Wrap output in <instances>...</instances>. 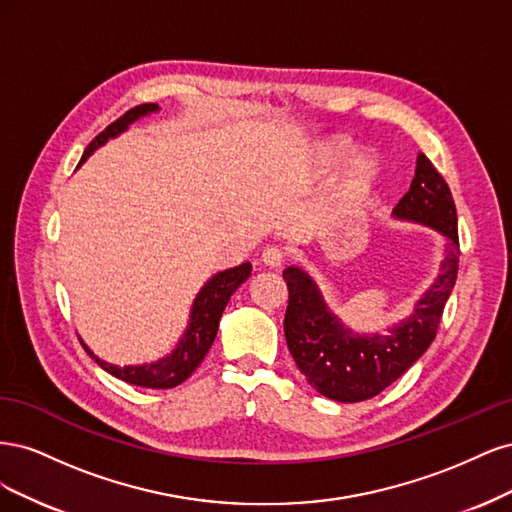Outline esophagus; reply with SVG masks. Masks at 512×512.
Instances as JSON below:
<instances>
[{
	"instance_id": "34e87169",
	"label": "esophagus",
	"mask_w": 512,
	"mask_h": 512,
	"mask_svg": "<svg viewBox=\"0 0 512 512\" xmlns=\"http://www.w3.org/2000/svg\"><path fill=\"white\" fill-rule=\"evenodd\" d=\"M262 265L269 267V269H280L284 265V252L280 250V247H267L265 252H262Z\"/></svg>"
}]
</instances>
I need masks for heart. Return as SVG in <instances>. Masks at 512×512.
Wrapping results in <instances>:
<instances>
[{
  "label": "heart",
  "mask_w": 512,
  "mask_h": 512,
  "mask_svg": "<svg viewBox=\"0 0 512 512\" xmlns=\"http://www.w3.org/2000/svg\"><path fill=\"white\" fill-rule=\"evenodd\" d=\"M348 149H350V145L346 141H342V138L322 143L316 151V164L320 168H331L346 156ZM378 175H380V168L374 158L367 156V153L356 156L346 166L344 175H342V183H339V194H342L344 203L352 205V203H356V200L365 198L371 192V188L376 185Z\"/></svg>",
  "instance_id": "1"
}]
</instances>
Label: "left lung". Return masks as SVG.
<instances>
[{"mask_svg": "<svg viewBox=\"0 0 512 512\" xmlns=\"http://www.w3.org/2000/svg\"><path fill=\"white\" fill-rule=\"evenodd\" d=\"M395 220L423 224L446 239L440 273L412 307V314L384 333H354L324 303L316 282L301 267L284 269L288 307L286 344L314 389L342 404L376 397L421 359L438 333L444 305L459 269L457 209L451 190L425 153L416 156L408 194L393 209Z\"/></svg>", "mask_w": 512, "mask_h": 512, "instance_id": "left-lung-1", "label": "left lung"}]
</instances>
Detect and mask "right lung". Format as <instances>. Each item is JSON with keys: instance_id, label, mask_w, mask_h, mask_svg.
Masks as SVG:
<instances>
[{"instance_id": "add662e5", "label": "right lung", "mask_w": 512, "mask_h": 512, "mask_svg": "<svg viewBox=\"0 0 512 512\" xmlns=\"http://www.w3.org/2000/svg\"><path fill=\"white\" fill-rule=\"evenodd\" d=\"M158 111H160L158 104L134 106L132 111H128L126 115L113 121L111 126H108L102 134H98L94 141L89 143L79 164H83L91 156V153L100 149L102 145H106L111 138H117L119 134L126 132L134 121H138L141 117H147L151 113H158ZM250 275H252V265L250 262H243V265H239V267H232V269L220 271L213 277H209L207 284L196 294V299L190 307L188 327H185L183 335L179 337L177 346L170 350V354L162 356V359H158V361L119 367V365L102 361L100 356H96L87 348V344H83V346L91 359H94L104 371H108V374L123 380V382L134 384V386H143V389H173V386L181 384L183 380H188L192 376V371L200 365V361L205 359V354L209 352L215 335H218L220 318H222V312L226 309L230 297L235 294V290L243 282H247V277Z\"/></svg>"}]
</instances>
